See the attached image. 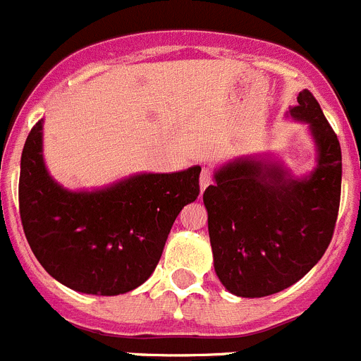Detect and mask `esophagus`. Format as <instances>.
<instances>
[{
    "label": "esophagus",
    "mask_w": 361,
    "mask_h": 361,
    "mask_svg": "<svg viewBox=\"0 0 361 361\" xmlns=\"http://www.w3.org/2000/svg\"><path fill=\"white\" fill-rule=\"evenodd\" d=\"M212 183H213V173L208 170V168H204L202 173H200V190L204 191Z\"/></svg>",
    "instance_id": "esophagus-1"
}]
</instances>
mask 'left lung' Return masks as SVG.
Returning a JSON list of instances; mask_svg holds the SVG:
<instances>
[{
    "instance_id": "1",
    "label": "left lung",
    "mask_w": 361,
    "mask_h": 361,
    "mask_svg": "<svg viewBox=\"0 0 361 361\" xmlns=\"http://www.w3.org/2000/svg\"><path fill=\"white\" fill-rule=\"evenodd\" d=\"M291 117L311 124L318 164L296 180L280 164L238 159L204 191L216 276L229 293L260 298L307 275L333 238L342 193V149L309 90Z\"/></svg>"
}]
</instances>
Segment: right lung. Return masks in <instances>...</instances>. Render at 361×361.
Instances as JSON below:
<instances>
[{"label": "right lung", "mask_w": 361, "mask_h": 361, "mask_svg": "<svg viewBox=\"0 0 361 361\" xmlns=\"http://www.w3.org/2000/svg\"><path fill=\"white\" fill-rule=\"evenodd\" d=\"M36 123L21 153L19 216L41 266L66 288L114 296L149 279L175 219L199 197L200 166L145 173L99 191H68L43 162Z\"/></svg>", "instance_id": "obj_1"}]
</instances>
